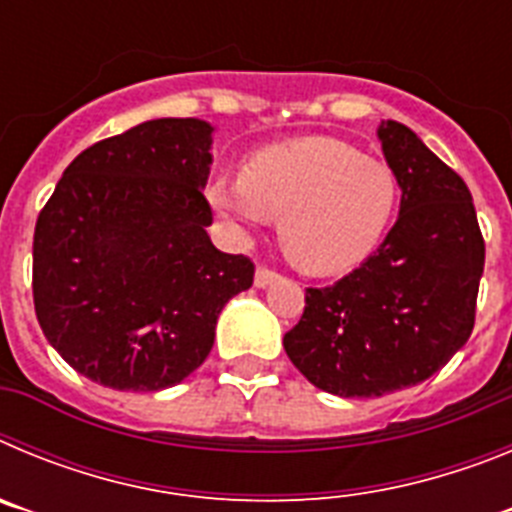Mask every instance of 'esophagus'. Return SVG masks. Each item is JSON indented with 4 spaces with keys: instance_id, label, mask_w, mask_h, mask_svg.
Masks as SVG:
<instances>
[{
    "instance_id": "obj_1",
    "label": "esophagus",
    "mask_w": 512,
    "mask_h": 512,
    "mask_svg": "<svg viewBox=\"0 0 512 512\" xmlns=\"http://www.w3.org/2000/svg\"><path fill=\"white\" fill-rule=\"evenodd\" d=\"M279 279V274L277 271H271V269H266V266H259V269H256V274H253V284H256V287H269V284H274Z\"/></svg>"
}]
</instances>
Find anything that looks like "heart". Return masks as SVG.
<instances>
[{
	"label": "heart",
	"instance_id": "b5f03b06",
	"mask_svg": "<svg viewBox=\"0 0 512 512\" xmlns=\"http://www.w3.org/2000/svg\"><path fill=\"white\" fill-rule=\"evenodd\" d=\"M397 176L336 138H300L253 153L241 176L212 182L210 205L235 223L279 217V243L307 274L354 269L379 246L397 207Z\"/></svg>",
	"mask_w": 512,
	"mask_h": 512
}]
</instances>
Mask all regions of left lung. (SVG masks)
Wrapping results in <instances>:
<instances>
[{"instance_id":"1","label":"left lung","mask_w":512,"mask_h":512,"mask_svg":"<svg viewBox=\"0 0 512 512\" xmlns=\"http://www.w3.org/2000/svg\"><path fill=\"white\" fill-rule=\"evenodd\" d=\"M402 189L382 246L348 277L305 292L284 351L318 390L382 397L425 382L469 341L485 241L472 194L402 122L377 130Z\"/></svg>"}]
</instances>
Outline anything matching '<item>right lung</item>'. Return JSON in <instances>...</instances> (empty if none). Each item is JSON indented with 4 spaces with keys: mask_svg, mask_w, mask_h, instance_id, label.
I'll list each match as a JSON object with an SVG mask.
<instances>
[{
    "mask_svg": "<svg viewBox=\"0 0 512 512\" xmlns=\"http://www.w3.org/2000/svg\"><path fill=\"white\" fill-rule=\"evenodd\" d=\"M212 128L140 122L63 171L33 238V300L45 338L92 382L174 387L207 359L217 315L253 284L246 256L217 251L205 189Z\"/></svg>",
    "mask_w": 512,
    "mask_h": 512,
    "instance_id": "add662e5",
    "label": "right lung"
}]
</instances>
